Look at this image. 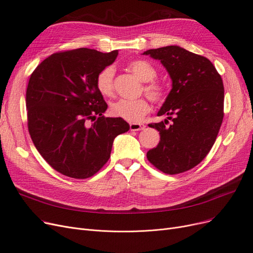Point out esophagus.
Returning a JSON list of instances; mask_svg holds the SVG:
<instances>
[{
    "instance_id": "obj_1",
    "label": "esophagus",
    "mask_w": 253,
    "mask_h": 253,
    "mask_svg": "<svg viewBox=\"0 0 253 253\" xmlns=\"http://www.w3.org/2000/svg\"><path fill=\"white\" fill-rule=\"evenodd\" d=\"M129 128L130 130H141L145 128V126L143 124H137V123H131L129 125Z\"/></svg>"
}]
</instances>
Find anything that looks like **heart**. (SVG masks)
<instances>
[{"label":"heart","instance_id":"b5f03b06","mask_svg":"<svg viewBox=\"0 0 253 253\" xmlns=\"http://www.w3.org/2000/svg\"><path fill=\"white\" fill-rule=\"evenodd\" d=\"M128 69L144 82L143 89L150 100L155 103L163 102L166 99L167 90L162 83L155 81L158 72L155 68L143 59H135L127 64ZM115 69L113 66H107L102 69L95 78V86L99 92L105 97H109L114 90ZM150 111V105L147 99L137 100L120 99L110 106V113L129 123H137Z\"/></svg>","mask_w":253,"mask_h":253}]
</instances>
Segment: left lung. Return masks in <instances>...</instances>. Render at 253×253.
I'll list each match as a JSON object with an SVG mask.
<instances>
[{"label": "left lung", "mask_w": 253, "mask_h": 253, "mask_svg": "<svg viewBox=\"0 0 253 253\" xmlns=\"http://www.w3.org/2000/svg\"><path fill=\"white\" fill-rule=\"evenodd\" d=\"M143 54L159 59L172 79V89L158 115L168 119L150 127L161 141L147 160L165 174L176 175L199 165L211 150L223 119L221 76L205 56L179 46L149 49Z\"/></svg>", "instance_id": "1"}]
</instances>
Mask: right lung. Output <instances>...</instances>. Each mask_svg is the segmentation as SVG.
I'll return each mask as SVG.
<instances>
[{
    "label": "right lung",
    "instance_id": "obj_1",
    "mask_svg": "<svg viewBox=\"0 0 253 253\" xmlns=\"http://www.w3.org/2000/svg\"><path fill=\"white\" fill-rule=\"evenodd\" d=\"M117 50L89 48L51 54L32 73L26 94L34 145L55 171L75 179L98 173L110 158L115 137L129 129L119 117H105L108 105L95 86L99 72ZM90 120L94 124L87 126Z\"/></svg>",
    "mask_w": 253,
    "mask_h": 253
}]
</instances>
